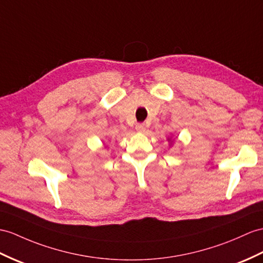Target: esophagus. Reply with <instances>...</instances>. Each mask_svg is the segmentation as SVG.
<instances>
[{
  "instance_id": "obj_1",
  "label": "esophagus",
  "mask_w": 263,
  "mask_h": 263,
  "mask_svg": "<svg viewBox=\"0 0 263 263\" xmlns=\"http://www.w3.org/2000/svg\"><path fill=\"white\" fill-rule=\"evenodd\" d=\"M136 130L139 133H144L146 130V125L145 124H137L136 125Z\"/></svg>"
}]
</instances>
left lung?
I'll use <instances>...</instances> for the list:
<instances>
[{
    "instance_id": "8db88e82",
    "label": "left lung",
    "mask_w": 263,
    "mask_h": 263,
    "mask_svg": "<svg viewBox=\"0 0 263 263\" xmlns=\"http://www.w3.org/2000/svg\"><path fill=\"white\" fill-rule=\"evenodd\" d=\"M168 140H170V139H168Z\"/></svg>"
}]
</instances>
